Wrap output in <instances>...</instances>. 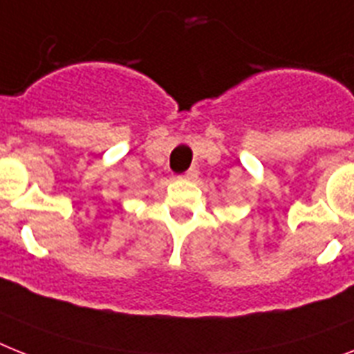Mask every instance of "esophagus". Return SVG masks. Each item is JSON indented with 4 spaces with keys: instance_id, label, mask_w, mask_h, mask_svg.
Returning <instances> with one entry per match:
<instances>
[{
    "instance_id": "34e87169",
    "label": "esophagus",
    "mask_w": 354,
    "mask_h": 354,
    "mask_svg": "<svg viewBox=\"0 0 354 354\" xmlns=\"http://www.w3.org/2000/svg\"><path fill=\"white\" fill-rule=\"evenodd\" d=\"M180 179H183V180H195V179H197V170H195V168H192V170L186 171V174L180 177Z\"/></svg>"
}]
</instances>
